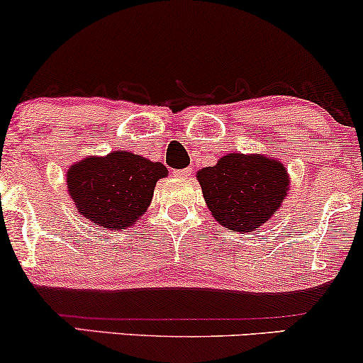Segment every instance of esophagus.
Masks as SVG:
<instances>
[{
    "label": "esophagus",
    "mask_w": 363,
    "mask_h": 363,
    "mask_svg": "<svg viewBox=\"0 0 363 363\" xmlns=\"http://www.w3.org/2000/svg\"><path fill=\"white\" fill-rule=\"evenodd\" d=\"M191 174H193V169H189V167L174 170V176L179 177V179H187V177H191Z\"/></svg>",
    "instance_id": "esophagus-1"
}]
</instances>
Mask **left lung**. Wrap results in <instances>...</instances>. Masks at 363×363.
I'll use <instances>...</instances> for the list:
<instances>
[{
  "label": "left lung",
  "mask_w": 363,
  "mask_h": 363,
  "mask_svg": "<svg viewBox=\"0 0 363 363\" xmlns=\"http://www.w3.org/2000/svg\"><path fill=\"white\" fill-rule=\"evenodd\" d=\"M198 181L216 222L234 232L268 222L289 191L285 167L264 155L228 153L215 167L199 170Z\"/></svg>",
  "instance_id": "8db88e82"
}]
</instances>
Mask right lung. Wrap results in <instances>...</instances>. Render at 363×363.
I'll use <instances>...</instances> for the list:
<instances>
[{"label":"right lung","mask_w":363,"mask_h":363,"mask_svg":"<svg viewBox=\"0 0 363 363\" xmlns=\"http://www.w3.org/2000/svg\"><path fill=\"white\" fill-rule=\"evenodd\" d=\"M167 176L160 162L126 150L90 157L68 170V191L78 213L94 225L116 230L133 227L147 211L158 179Z\"/></svg>","instance_id":"right-lung-1"}]
</instances>
